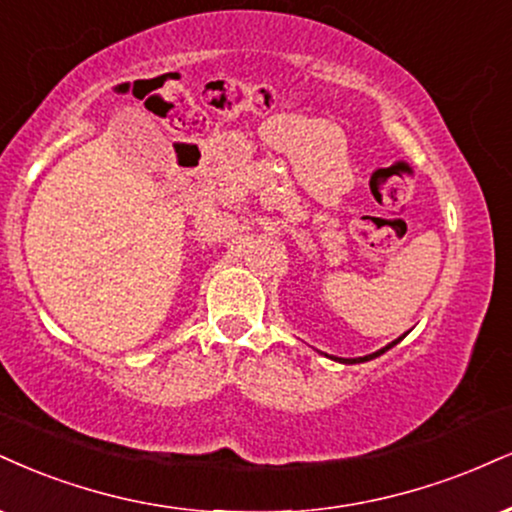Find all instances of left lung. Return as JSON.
I'll return each instance as SVG.
<instances>
[{
    "label": "left lung",
    "mask_w": 512,
    "mask_h": 512,
    "mask_svg": "<svg viewBox=\"0 0 512 512\" xmlns=\"http://www.w3.org/2000/svg\"><path fill=\"white\" fill-rule=\"evenodd\" d=\"M400 338H403V336H400ZM400 338H398V341H400ZM398 341H393V343H389V346H386V348H381V350H377V353H372V355H365V357H357V360H343V362H348V365H353V362H367V360H372V357H379L381 353H386V350H389V348H393V346H396V343Z\"/></svg>",
    "instance_id": "8db88e82"
}]
</instances>
